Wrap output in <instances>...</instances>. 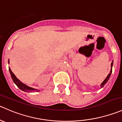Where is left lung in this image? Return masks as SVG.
<instances>
[{
  "instance_id": "8db88e82",
  "label": "left lung",
  "mask_w": 122,
  "mask_h": 122,
  "mask_svg": "<svg viewBox=\"0 0 122 122\" xmlns=\"http://www.w3.org/2000/svg\"><path fill=\"white\" fill-rule=\"evenodd\" d=\"M113 61H112V64H111V70H110V71L109 74H108V75H107V77H106V79H104V81H102V83L101 84V85H100V86H101V88L103 87L104 86V85H106V83H107V81H108V80H109L110 77V76H111V74H112V67H113Z\"/></svg>"
}]
</instances>
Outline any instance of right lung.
<instances>
[{"instance_id":"right-lung-1","label":"right lung","mask_w":122,"mask_h":122,"mask_svg":"<svg viewBox=\"0 0 122 122\" xmlns=\"http://www.w3.org/2000/svg\"><path fill=\"white\" fill-rule=\"evenodd\" d=\"M8 64H9V61H8ZM9 71L10 72V76H11V78L12 79L13 81L14 82V83L18 86V88H20V89L22 90V91H24V92H39L40 90L37 89H35L33 88V87H30V86H27L25 84L23 83L22 82H21L20 80H19L18 78H16V77L15 76V74L12 73V71H11L10 68L9 67Z\"/></svg>"}]
</instances>
